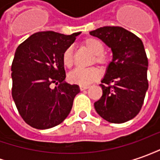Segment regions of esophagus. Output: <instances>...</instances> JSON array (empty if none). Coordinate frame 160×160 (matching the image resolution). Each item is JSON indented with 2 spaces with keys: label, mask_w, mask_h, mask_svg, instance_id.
<instances>
[{
  "label": "esophagus",
  "mask_w": 160,
  "mask_h": 160,
  "mask_svg": "<svg viewBox=\"0 0 160 160\" xmlns=\"http://www.w3.org/2000/svg\"><path fill=\"white\" fill-rule=\"evenodd\" d=\"M89 88H90L89 86H83V85H80V90H86V89Z\"/></svg>",
  "instance_id": "1"
}]
</instances>
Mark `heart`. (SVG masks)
<instances>
[{"instance_id":"b5f03b06","label":"heart","mask_w":160,"mask_h":160,"mask_svg":"<svg viewBox=\"0 0 160 160\" xmlns=\"http://www.w3.org/2000/svg\"><path fill=\"white\" fill-rule=\"evenodd\" d=\"M82 45L87 49H88L94 54V58H93L94 63H96L101 66H107L109 61V58L108 55L104 53L105 46L104 43L100 39L95 38H89L85 39L82 43ZM62 62L63 65L67 68H71L73 66V55L71 47L67 48L64 52L62 55ZM101 76H102V72L96 67H90L87 69L77 68L70 72L68 79L72 83L87 86L98 80L101 78Z\"/></svg>"}]
</instances>
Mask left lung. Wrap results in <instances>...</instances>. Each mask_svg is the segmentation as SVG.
Masks as SVG:
<instances>
[{
	"label": "left lung",
	"mask_w": 160,
	"mask_h": 160,
	"mask_svg": "<svg viewBox=\"0 0 160 160\" xmlns=\"http://www.w3.org/2000/svg\"><path fill=\"white\" fill-rule=\"evenodd\" d=\"M102 40L113 53L105 77L100 85L102 95L94 108L103 119L122 123L141 110L148 89V59L142 40L118 26H105L90 31Z\"/></svg>",
	"instance_id": "left-lung-1"
}]
</instances>
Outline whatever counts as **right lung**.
I'll return each instance as SVG.
<instances>
[{
	"label": "right lung",
	"instance_id": "obj_1",
	"mask_svg": "<svg viewBox=\"0 0 160 160\" xmlns=\"http://www.w3.org/2000/svg\"><path fill=\"white\" fill-rule=\"evenodd\" d=\"M80 32L40 31L17 47L12 62V97L27 124L38 130L58 125L71 111L78 85L65 82L62 55ZM59 84L55 89L51 85Z\"/></svg>",
	"mask_w": 160,
	"mask_h": 160
}]
</instances>
